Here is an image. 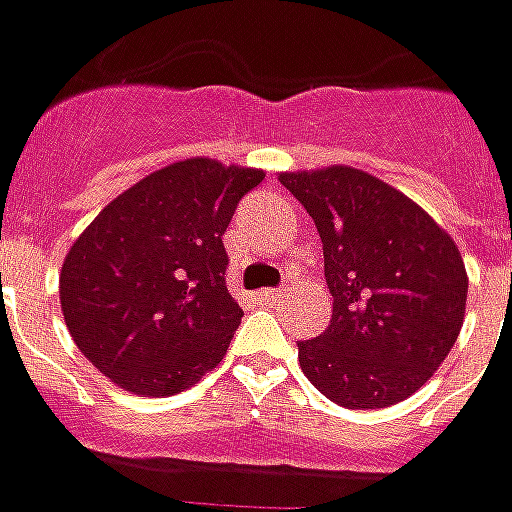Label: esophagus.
<instances>
[{
	"instance_id": "esophagus-1",
	"label": "esophagus",
	"mask_w": 512,
	"mask_h": 512,
	"mask_svg": "<svg viewBox=\"0 0 512 512\" xmlns=\"http://www.w3.org/2000/svg\"><path fill=\"white\" fill-rule=\"evenodd\" d=\"M288 291V285H280V288H263V291L257 293L260 296V302H266V305H274V302H280L282 296Z\"/></svg>"
}]
</instances>
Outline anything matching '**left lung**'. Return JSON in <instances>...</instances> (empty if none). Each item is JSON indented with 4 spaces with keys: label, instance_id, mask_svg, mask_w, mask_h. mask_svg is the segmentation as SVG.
I'll return each mask as SVG.
<instances>
[{
    "label": "left lung",
    "instance_id": "8db88e82",
    "mask_svg": "<svg viewBox=\"0 0 512 512\" xmlns=\"http://www.w3.org/2000/svg\"><path fill=\"white\" fill-rule=\"evenodd\" d=\"M316 224L332 293L330 327L299 341V366L330 402L388 407L416 393L452 352L468 277L452 238L366 171L280 174Z\"/></svg>",
    "mask_w": 512,
    "mask_h": 512
}]
</instances>
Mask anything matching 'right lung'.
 I'll return each instance as SVG.
<instances>
[{"label": "right lung", "instance_id": "add662e5", "mask_svg": "<svg viewBox=\"0 0 512 512\" xmlns=\"http://www.w3.org/2000/svg\"><path fill=\"white\" fill-rule=\"evenodd\" d=\"M263 171L207 157L149 174L91 221L60 271L80 352L124 391L171 396L221 363L244 310L227 291V232Z\"/></svg>", "mask_w": 512, "mask_h": 512}]
</instances>
